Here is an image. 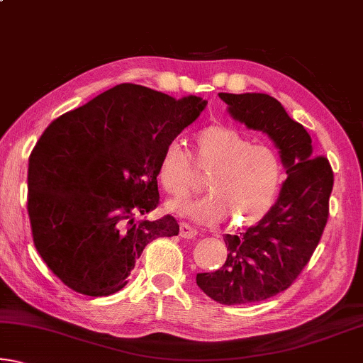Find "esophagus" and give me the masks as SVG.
<instances>
[{
  "mask_svg": "<svg viewBox=\"0 0 363 363\" xmlns=\"http://www.w3.org/2000/svg\"><path fill=\"white\" fill-rule=\"evenodd\" d=\"M179 229H181L179 233H181L182 238H195L196 235H199V232H196V230L194 229V227H190V225L186 224V223H182Z\"/></svg>",
  "mask_w": 363,
  "mask_h": 363,
  "instance_id": "esophagus-1",
  "label": "esophagus"
}]
</instances>
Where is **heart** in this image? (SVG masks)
<instances>
[{
	"label": "heart",
	"instance_id": "b5f03b06",
	"mask_svg": "<svg viewBox=\"0 0 363 363\" xmlns=\"http://www.w3.org/2000/svg\"><path fill=\"white\" fill-rule=\"evenodd\" d=\"M195 163L210 173L200 200L171 201L168 208L200 224L230 218L235 229L256 224L272 208L280 190L284 168L279 153L255 144L240 131L224 125L206 126L194 139ZM157 177L164 192L184 196L194 186L195 171L179 143H169L160 157Z\"/></svg>",
	"mask_w": 363,
	"mask_h": 363
}]
</instances>
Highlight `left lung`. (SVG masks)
<instances>
[{
  "label": "left lung",
  "mask_w": 363,
  "mask_h": 363,
  "mask_svg": "<svg viewBox=\"0 0 363 363\" xmlns=\"http://www.w3.org/2000/svg\"><path fill=\"white\" fill-rule=\"evenodd\" d=\"M229 113L274 140L286 179L279 199L256 225L225 233L227 259L214 272L196 274V285L220 304H247L286 290L309 262L328 220L333 171L314 157L312 139L281 104L261 93H219Z\"/></svg>",
  "instance_id": "obj_1"
}]
</instances>
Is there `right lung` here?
<instances>
[{
	"label": "right lung",
	"mask_w": 363,
	"mask_h": 363,
	"mask_svg": "<svg viewBox=\"0 0 363 363\" xmlns=\"http://www.w3.org/2000/svg\"><path fill=\"white\" fill-rule=\"evenodd\" d=\"M206 101L133 83L70 110L41 134L28 160L27 210L35 248L73 291L108 296L128 284L147 243L179 233L158 206L160 157Z\"/></svg>",
	"instance_id": "1"
}]
</instances>
